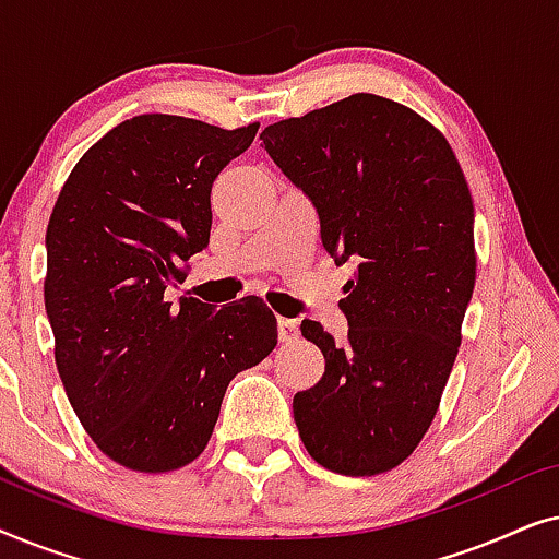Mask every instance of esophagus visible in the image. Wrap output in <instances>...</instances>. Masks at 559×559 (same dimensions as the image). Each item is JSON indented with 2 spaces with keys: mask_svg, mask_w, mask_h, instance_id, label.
<instances>
[{
  "mask_svg": "<svg viewBox=\"0 0 559 559\" xmlns=\"http://www.w3.org/2000/svg\"><path fill=\"white\" fill-rule=\"evenodd\" d=\"M277 335L282 343H293L300 335V328H297V320L293 318H280L277 320Z\"/></svg>",
  "mask_w": 559,
  "mask_h": 559,
  "instance_id": "34e87169",
  "label": "esophagus"
}]
</instances>
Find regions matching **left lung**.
Segmentation results:
<instances>
[{
    "instance_id": "obj_1",
    "label": "left lung",
    "mask_w": 559,
    "mask_h": 559,
    "mask_svg": "<svg viewBox=\"0 0 559 559\" xmlns=\"http://www.w3.org/2000/svg\"><path fill=\"white\" fill-rule=\"evenodd\" d=\"M259 140L310 198L335 264H356L338 302L346 343L300 325L325 373L295 394V425L323 468L377 476L417 448L453 371L476 285L468 182L445 136L384 96L354 94Z\"/></svg>"
}]
</instances>
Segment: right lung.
Masks as SVG:
<instances>
[{
    "label": "right lung",
    "instance_id": "1",
    "mask_svg": "<svg viewBox=\"0 0 559 559\" xmlns=\"http://www.w3.org/2000/svg\"><path fill=\"white\" fill-rule=\"evenodd\" d=\"M259 124L142 114L79 159L52 209L45 310L68 402L104 455L140 473L195 461L226 386L277 346L259 297L165 300L209 247L211 188Z\"/></svg>",
    "mask_w": 559,
    "mask_h": 559
}]
</instances>
